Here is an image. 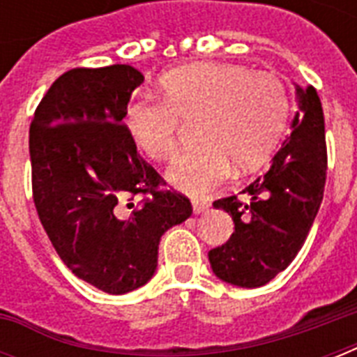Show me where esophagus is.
<instances>
[{
  "label": "esophagus",
  "instance_id": "34e87169",
  "mask_svg": "<svg viewBox=\"0 0 357 357\" xmlns=\"http://www.w3.org/2000/svg\"><path fill=\"white\" fill-rule=\"evenodd\" d=\"M207 207H209V204H207L206 200H198V198L192 200V211H195L196 215H198V213L207 211Z\"/></svg>",
  "mask_w": 357,
  "mask_h": 357
}]
</instances>
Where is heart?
<instances>
[{
    "label": "heart",
    "instance_id": "obj_1",
    "mask_svg": "<svg viewBox=\"0 0 357 357\" xmlns=\"http://www.w3.org/2000/svg\"><path fill=\"white\" fill-rule=\"evenodd\" d=\"M159 96L129 100L123 123L142 155L168 161L179 146L181 123L198 122L196 150L168 170L170 183L206 195L229 176L259 168L282 139L289 119L287 89L271 72L237 64L198 63L159 79Z\"/></svg>",
    "mask_w": 357,
    "mask_h": 357
}]
</instances>
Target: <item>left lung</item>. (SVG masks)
<instances>
[{
  "label": "left lung",
  "instance_id": "1",
  "mask_svg": "<svg viewBox=\"0 0 357 357\" xmlns=\"http://www.w3.org/2000/svg\"><path fill=\"white\" fill-rule=\"evenodd\" d=\"M293 131L271 168L237 196L213 206L231 215L235 231L209 252L213 272L238 287H261L285 271L305 243L324 196L328 170L326 135L315 86L296 89Z\"/></svg>",
  "mask_w": 357,
  "mask_h": 357
}]
</instances>
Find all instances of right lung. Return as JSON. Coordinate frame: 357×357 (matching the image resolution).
<instances>
[{
	"instance_id": "obj_1",
	"label": "right lung",
	"mask_w": 357,
	"mask_h": 357,
	"mask_svg": "<svg viewBox=\"0 0 357 357\" xmlns=\"http://www.w3.org/2000/svg\"><path fill=\"white\" fill-rule=\"evenodd\" d=\"M144 75L129 64L72 68L55 79L29 128L33 202L63 263L109 294L144 285L161 235L192 215L187 196L137 153L123 123ZM142 195L139 204H133Z\"/></svg>"
}]
</instances>
